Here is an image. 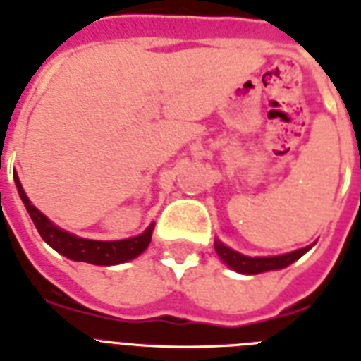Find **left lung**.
<instances>
[{"mask_svg":"<svg viewBox=\"0 0 361 361\" xmlns=\"http://www.w3.org/2000/svg\"><path fill=\"white\" fill-rule=\"evenodd\" d=\"M312 247H304L300 250L289 252V254H282V256H269V257H250L243 256L239 252L231 250L230 247L222 245L221 241L215 243V250L219 254L222 262L231 267L233 271L241 272V274H259V272L267 271H278L283 267L291 265L293 262H297L298 257H302Z\"/></svg>","mask_w":361,"mask_h":361,"instance_id":"1","label":"left lung"}]
</instances>
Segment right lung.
Here are the masks:
<instances>
[{
  "instance_id": "right-lung-1",
  "label": "right lung",
  "mask_w": 361,
  "mask_h": 361,
  "mask_svg": "<svg viewBox=\"0 0 361 361\" xmlns=\"http://www.w3.org/2000/svg\"><path fill=\"white\" fill-rule=\"evenodd\" d=\"M14 183L18 187L20 198H22L23 206L27 209L40 237L54 250H57L59 254H63L72 262H85L92 263V265H118V263L130 262L133 257L140 256L150 245L154 224L146 228L140 235L131 237V239H122V241H92V239L75 237L74 233H68V231L55 226L48 216L40 213L29 202L27 195H25V190H23L22 183L18 180V174H14Z\"/></svg>"
}]
</instances>
